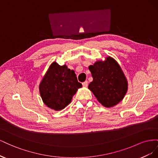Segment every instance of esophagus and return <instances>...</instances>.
Masks as SVG:
<instances>
[{
  "label": "esophagus",
  "instance_id": "esophagus-1",
  "mask_svg": "<svg viewBox=\"0 0 158 158\" xmlns=\"http://www.w3.org/2000/svg\"><path fill=\"white\" fill-rule=\"evenodd\" d=\"M82 85H83L84 87H87L88 85V81H85V82H84L82 83Z\"/></svg>",
  "mask_w": 158,
  "mask_h": 158
}]
</instances>
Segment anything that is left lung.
Returning a JSON list of instances; mask_svg holds the SVG:
<instances>
[{
	"label": "left lung",
	"mask_w": 158,
	"mask_h": 158,
	"mask_svg": "<svg viewBox=\"0 0 158 158\" xmlns=\"http://www.w3.org/2000/svg\"><path fill=\"white\" fill-rule=\"evenodd\" d=\"M93 81L88 89L106 107H112L121 102L128 90V81L120 65L111 56L98 60L89 66Z\"/></svg>",
	"instance_id": "obj_1"
}]
</instances>
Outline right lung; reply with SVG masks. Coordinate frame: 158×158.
Segmentation results:
<instances>
[{
	"instance_id": "1",
	"label": "right lung",
	"mask_w": 158,
	"mask_h": 158,
	"mask_svg": "<svg viewBox=\"0 0 158 158\" xmlns=\"http://www.w3.org/2000/svg\"><path fill=\"white\" fill-rule=\"evenodd\" d=\"M82 86L78 82L74 70L67 66L53 62L49 66L39 85L41 99L46 106L60 111L71 102L73 95Z\"/></svg>"
}]
</instances>
